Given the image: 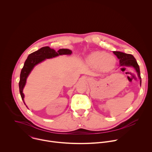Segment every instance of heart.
<instances>
[{
    "mask_svg": "<svg viewBox=\"0 0 152 152\" xmlns=\"http://www.w3.org/2000/svg\"><path fill=\"white\" fill-rule=\"evenodd\" d=\"M86 62L93 68L98 69L101 72H108L112 70L116 64L115 58L103 51H96L91 53L86 58Z\"/></svg>",
    "mask_w": 152,
    "mask_h": 152,
    "instance_id": "1",
    "label": "heart"
}]
</instances>
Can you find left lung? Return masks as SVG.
Returning <instances> with one entry per match:
<instances>
[{
    "label": "left lung",
    "instance_id": "obj_1",
    "mask_svg": "<svg viewBox=\"0 0 152 152\" xmlns=\"http://www.w3.org/2000/svg\"><path fill=\"white\" fill-rule=\"evenodd\" d=\"M114 53L117 56V57L120 60V66H127L134 67L137 74L138 76L140 79V85H141V78L140 76V70L138 64L134 58V56L131 54H127L121 52L114 51Z\"/></svg>",
    "mask_w": 152,
    "mask_h": 152
}]
</instances>
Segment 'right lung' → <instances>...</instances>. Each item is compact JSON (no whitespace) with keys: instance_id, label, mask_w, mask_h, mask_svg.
I'll list each match as a JSON object with an SVG mask.
<instances>
[{"instance_id":"right-lung-1","label":"right lung","mask_w":152,"mask_h":152,"mask_svg":"<svg viewBox=\"0 0 152 152\" xmlns=\"http://www.w3.org/2000/svg\"><path fill=\"white\" fill-rule=\"evenodd\" d=\"M72 53V50L67 49H61L56 52L54 49H50L49 46H46L41 48L40 49L31 53L28 56L24 64V66L21 69L19 81L20 93L24 103V94L23 93V90L25 86L28 76L36 65L45 61L46 59L52 58L62 55H71Z\"/></svg>"}]
</instances>
